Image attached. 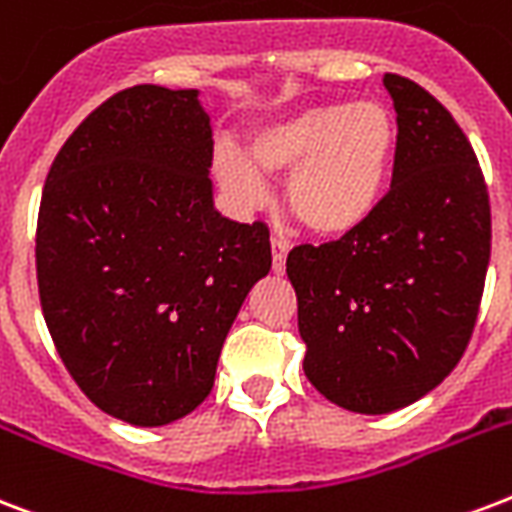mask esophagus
I'll list each match as a JSON object with an SVG mask.
<instances>
[{
	"label": "esophagus",
	"mask_w": 512,
	"mask_h": 512,
	"mask_svg": "<svg viewBox=\"0 0 512 512\" xmlns=\"http://www.w3.org/2000/svg\"><path fill=\"white\" fill-rule=\"evenodd\" d=\"M271 252H273V273H284L287 268V252H290V244L282 239H271Z\"/></svg>",
	"instance_id": "34e87169"
}]
</instances>
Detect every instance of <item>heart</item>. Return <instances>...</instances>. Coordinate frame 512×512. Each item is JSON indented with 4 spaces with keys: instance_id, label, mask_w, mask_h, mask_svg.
<instances>
[{
    "instance_id": "heart-1",
    "label": "heart",
    "mask_w": 512,
    "mask_h": 512,
    "mask_svg": "<svg viewBox=\"0 0 512 512\" xmlns=\"http://www.w3.org/2000/svg\"><path fill=\"white\" fill-rule=\"evenodd\" d=\"M397 158V120L378 101L319 104L276 117L247 142V158L222 150L214 174L239 204L265 195L263 174H286L284 204L322 239H341L376 214Z\"/></svg>"
}]
</instances>
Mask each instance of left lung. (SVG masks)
<instances>
[{"label":"left lung","mask_w":512,"mask_h":512,"mask_svg":"<svg viewBox=\"0 0 512 512\" xmlns=\"http://www.w3.org/2000/svg\"><path fill=\"white\" fill-rule=\"evenodd\" d=\"M397 112L392 190L360 230L287 257L303 370L354 413L432 392L473 335L491 255V209L473 147L443 104L384 74Z\"/></svg>","instance_id":"left-lung-1"}]
</instances>
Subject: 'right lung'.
Here are the masks:
<instances>
[{
	"instance_id": "right-lung-1",
	"label": "right lung",
	"mask_w": 512,
	"mask_h": 512,
	"mask_svg": "<svg viewBox=\"0 0 512 512\" xmlns=\"http://www.w3.org/2000/svg\"><path fill=\"white\" fill-rule=\"evenodd\" d=\"M212 152L195 88L134 85L85 117L45 179L42 314L85 397L134 427L204 403L241 303L271 271L268 225L214 209Z\"/></svg>"
}]
</instances>
